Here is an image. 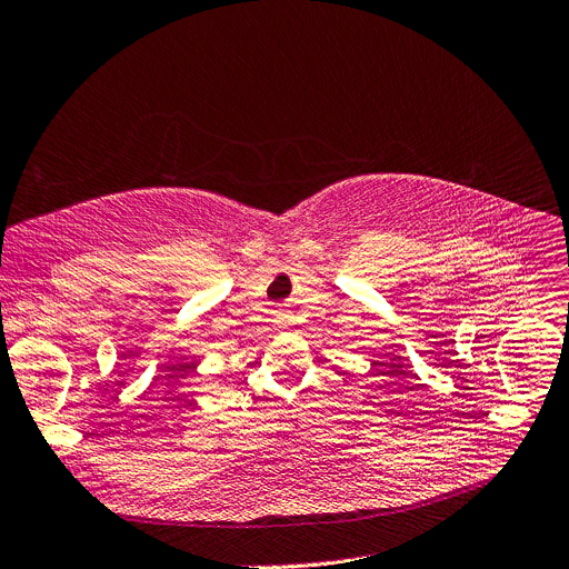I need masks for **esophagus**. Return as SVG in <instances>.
<instances>
[{
    "instance_id": "34e87169",
    "label": "esophagus",
    "mask_w": 569,
    "mask_h": 569,
    "mask_svg": "<svg viewBox=\"0 0 569 569\" xmlns=\"http://www.w3.org/2000/svg\"><path fill=\"white\" fill-rule=\"evenodd\" d=\"M277 322H279V327H281V329H290L292 318H290V316H286V313H279V316H277Z\"/></svg>"
}]
</instances>
